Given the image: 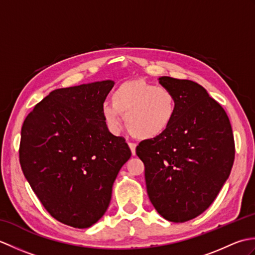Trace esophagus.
Returning <instances> with one entry per match:
<instances>
[{
    "label": "esophagus",
    "instance_id": "obj_1",
    "mask_svg": "<svg viewBox=\"0 0 255 255\" xmlns=\"http://www.w3.org/2000/svg\"><path fill=\"white\" fill-rule=\"evenodd\" d=\"M128 145H129V148H130V150H131L132 155L136 154V147H137V144L133 143V142H128Z\"/></svg>",
    "mask_w": 255,
    "mask_h": 255
}]
</instances>
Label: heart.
<instances>
[{"label": "heart", "instance_id": "1", "mask_svg": "<svg viewBox=\"0 0 255 255\" xmlns=\"http://www.w3.org/2000/svg\"><path fill=\"white\" fill-rule=\"evenodd\" d=\"M101 112L110 130H119L122 114H125V125L131 136L154 139L162 136L174 122L177 103L165 86L134 80L119 85L112 94V102L103 103Z\"/></svg>", "mask_w": 255, "mask_h": 255}]
</instances>
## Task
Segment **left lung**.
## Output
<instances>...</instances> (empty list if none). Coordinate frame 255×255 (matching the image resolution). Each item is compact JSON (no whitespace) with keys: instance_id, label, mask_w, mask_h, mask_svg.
I'll return each instance as SVG.
<instances>
[{"instance_id":"left-lung-1","label":"left lung","mask_w":255,"mask_h":255,"mask_svg":"<svg viewBox=\"0 0 255 255\" xmlns=\"http://www.w3.org/2000/svg\"><path fill=\"white\" fill-rule=\"evenodd\" d=\"M159 83L174 94L176 116L162 136L140 142L136 153L156 211L184 223L217 197L234 165L235 139L225 110L202 85L170 77Z\"/></svg>"}]
</instances>
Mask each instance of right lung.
I'll use <instances>...</instances> for the list:
<instances>
[{"label":"right lung","mask_w":255,"mask_h":255,"mask_svg":"<svg viewBox=\"0 0 255 255\" xmlns=\"http://www.w3.org/2000/svg\"><path fill=\"white\" fill-rule=\"evenodd\" d=\"M111 80L52 91L20 132L19 163L42 206L60 223L83 229L110 205L114 181L131 155L110 132L101 108Z\"/></svg>","instance_id":"right-lung-1"}]
</instances>
